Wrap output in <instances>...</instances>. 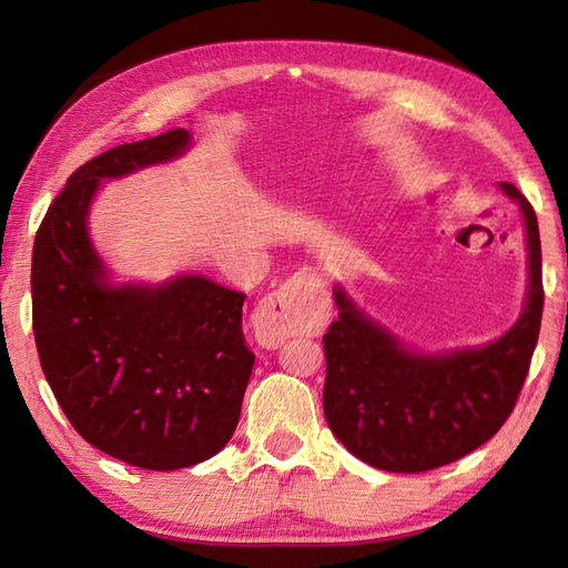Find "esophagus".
Returning <instances> with one entry per match:
<instances>
[{"label":"esophagus","instance_id":"34e87169","mask_svg":"<svg viewBox=\"0 0 568 568\" xmlns=\"http://www.w3.org/2000/svg\"><path fill=\"white\" fill-rule=\"evenodd\" d=\"M317 294L321 274L311 267L298 270L292 280L257 303L253 313L255 339L262 347L276 349L288 337L311 332L317 321Z\"/></svg>","mask_w":568,"mask_h":568}]
</instances>
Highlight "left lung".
Here are the masks:
<instances>
[{
  "label": "left lung",
  "instance_id": "1",
  "mask_svg": "<svg viewBox=\"0 0 568 568\" xmlns=\"http://www.w3.org/2000/svg\"><path fill=\"white\" fill-rule=\"evenodd\" d=\"M528 231V301L504 337L477 349L414 354L335 288L339 317L323 335L325 419L342 446L385 473L460 460L514 412L542 323V251L532 204L510 183Z\"/></svg>",
  "mask_w": 568,
  "mask_h": 568
}]
</instances>
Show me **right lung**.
Returning <instances> with one entry per match:
<instances>
[{
    "label": "right lung",
    "mask_w": 568,
    "mask_h": 568,
    "mask_svg": "<svg viewBox=\"0 0 568 568\" xmlns=\"http://www.w3.org/2000/svg\"><path fill=\"white\" fill-rule=\"evenodd\" d=\"M187 144L175 128L87 161L40 221L31 265L36 347L67 419L99 450L161 473L212 458L236 432L255 364L245 294L200 274L113 286L87 214L101 178L171 161Z\"/></svg>",
    "instance_id": "1"
}]
</instances>
